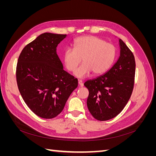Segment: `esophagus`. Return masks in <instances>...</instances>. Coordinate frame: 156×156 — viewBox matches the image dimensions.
Returning <instances> with one entry per match:
<instances>
[{"label": "esophagus", "mask_w": 156, "mask_h": 156, "mask_svg": "<svg viewBox=\"0 0 156 156\" xmlns=\"http://www.w3.org/2000/svg\"><path fill=\"white\" fill-rule=\"evenodd\" d=\"M78 84H79V85L81 87H83V81H81V80H79V81H78Z\"/></svg>", "instance_id": "esophagus-1"}]
</instances>
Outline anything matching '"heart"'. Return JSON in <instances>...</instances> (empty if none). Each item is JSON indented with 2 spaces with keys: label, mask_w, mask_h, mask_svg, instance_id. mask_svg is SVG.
Returning <instances> with one entry per match:
<instances>
[{
  "label": "heart",
  "mask_w": 156,
  "mask_h": 156,
  "mask_svg": "<svg viewBox=\"0 0 156 156\" xmlns=\"http://www.w3.org/2000/svg\"><path fill=\"white\" fill-rule=\"evenodd\" d=\"M114 45L105 42L100 37L84 36L74 41V48H66L63 53L65 67L74 72L81 62H84L75 72L78 78H84L93 72L95 75L102 74L109 69L115 58Z\"/></svg>",
  "instance_id": "heart-1"
}]
</instances>
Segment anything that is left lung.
I'll return each instance as SVG.
<instances>
[{"mask_svg": "<svg viewBox=\"0 0 156 156\" xmlns=\"http://www.w3.org/2000/svg\"><path fill=\"white\" fill-rule=\"evenodd\" d=\"M120 56L105 74L84 83L89 91L88 110L98 120L113 119L123 110L133 92L135 61L133 53L119 39Z\"/></svg>", "mask_w": 156, "mask_h": 156, "instance_id": "8db88e82", "label": "left lung"}]
</instances>
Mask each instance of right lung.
I'll list each match as a JSON object with an SVG mask.
<instances>
[{"instance_id": "obj_1", "label": "right lung", "mask_w": 156, "mask_h": 156, "mask_svg": "<svg viewBox=\"0 0 156 156\" xmlns=\"http://www.w3.org/2000/svg\"><path fill=\"white\" fill-rule=\"evenodd\" d=\"M66 34L45 32L27 44L19 56L16 79L30 109L46 119L58 116L78 86V80L63 69L56 47Z\"/></svg>"}]
</instances>
